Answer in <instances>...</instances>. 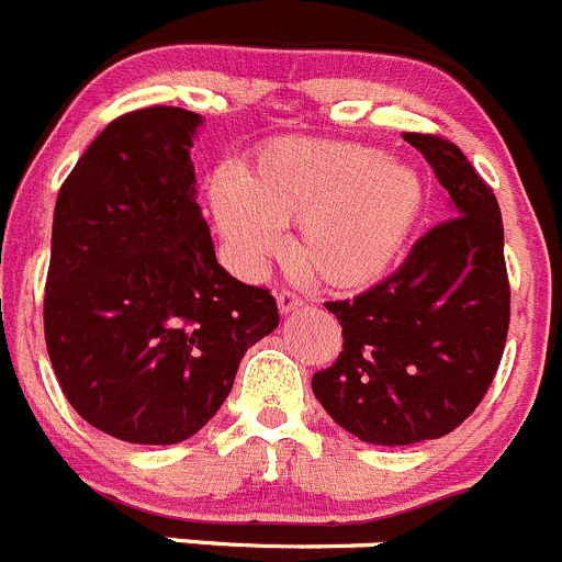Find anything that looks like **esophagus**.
<instances>
[{
	"instance_id": "1",
	"label": "esophagus",
	"mask_w": 562,
	"mask_h": 562,
	"mask_svg": "<svg viewBox=\"0 0 562 562\" xmlns=\"http://www.w3.org/2000/svg\"><path fill=\"white\" fill-rule=\"evenodd\" d=\"M302 296H296V293L293 291H280L277 293V307H280V313L282 315H288V313H293V310H299L302 307Z\"/></svg>"
}]
</instances>
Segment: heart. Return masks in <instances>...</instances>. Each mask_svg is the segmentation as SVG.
<instances>
[{
    "label": "heart",
    "instance_id": "b5f03b06",
    "mask_svg": "<svg viewBox=\"0 0 562 562\" xmlns=\"http://www.w3.org/2000/svg\"><path fill=\"white\" fill-rule=\"evenodd\" d=\"M426 200L412 161L359 143L282 139L241 178L222 172L211 181L216 227L238 269H263L282 252L280 227L296 225L299 269L331 291H359L390 274Z\"/></svg>",
    "mask_w": 562,
    "mask_h": 562
}]
</instances>
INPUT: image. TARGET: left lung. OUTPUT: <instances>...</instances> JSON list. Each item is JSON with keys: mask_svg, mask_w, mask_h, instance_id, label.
<instances>
[{"mask_svg": "<svg viewBox=\"0 0 562 562\" xmlns=\"http://www.w3.org/2000/svg\"><path fill=\"white\" fill-rule=\"evenodd\" d=\"M403 139L448 189L450 220L419 238L384 282L326 304L342 326V351L313 375L337 426L381 448L459 428L497 373L510 321L497 198L453 143Z\"/></svg>", "mask_w": 562, "mask_h": 562, "instance_id": "left-lung-1", "label": "left lung"}]
</instances>
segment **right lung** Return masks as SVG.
Here are the masks:
<instances>
[{
	"instance_id": "right-lung-1",
	"label": "right lung",
	"mask_w": 562,
	"mask_h": 562,
	"mask_svg": "<svg viewBox=\"0 0 562 562\" xmlns=\"http://www.w3.org/2000/svg\"><path fill=\"white\" fill-rule=\"evenodd\" d=\"M200 125L178 106L112 120L54 205L48 359L70 406L123 442L194 437L280 324L266 288L216 263L189 156Z\"/></svg>"
}]
</instances>
